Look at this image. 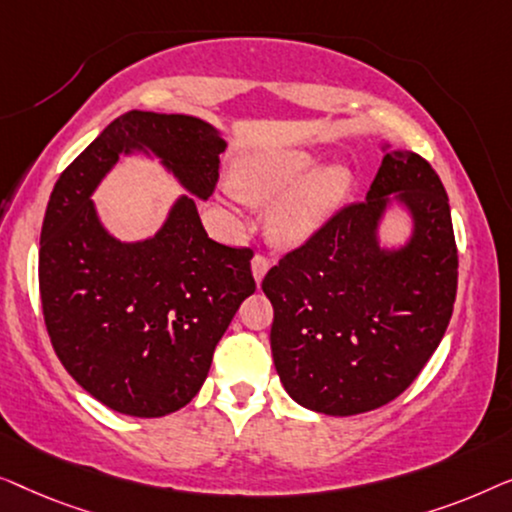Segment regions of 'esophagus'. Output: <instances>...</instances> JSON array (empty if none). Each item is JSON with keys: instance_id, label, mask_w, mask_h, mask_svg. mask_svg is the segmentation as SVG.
I'll use <instances>...</instances> for the list:
<instances>
[{"instance_id": "34e87169", "label": "esophagus", "mask_w": 512, "mask_h": 512, "mask_svg": "<svg viewBox=\"0 0 512 512\" xmlns=\"http://www.w3.org/2000/svg\"><path fill=\"white\" fill-rule=\"evenodd\" d=\"M250 269H253V278L259 285L262 283V278L266 276V271H269V259H266L264 255H255L253 262H250Z\"/></svg>"}]
</instances>
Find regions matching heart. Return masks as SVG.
<instances>
[{
    "instance_id": "1",
    "label": "heart",
    "mask_w": 512,
    "mask_h": 512,
    "mask_svg": "<svg viewBox=\"0 0 512 512\" xmlns=\"http://www.w3.org/2000/svg\"><path fill=\"white\" fill-rule=\"evenodd\" d=\"M320 157L304 148L257 150L243 155L234 167V181L246 199L271 204V239L283 248L311 241L327 225L355 185V176L343 164L318 169Z\"/></svg>"
}]
</instances>
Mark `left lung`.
I'll return each mask as SVG.
<instances>
[{
	"mask_svg": "<svg viewBox=\"0 0 512 512\" xmlns=\"http://www.w3.org/2000/svg\"><path fill=\"white\" fill-rule=\"evenodd\" d=\"M383 150L366 201L338 211L262 283L280 383L315 413L357 415L397 399L455 306L457 246L441 178L410 150ZM392 205L411 220L401 247L379 241Z\"/></svg>",
	"mask_w": 512,
	"mask_h": 512,
	"instance_id": "left-lung-1",
	"label": "left lung"
}]
</instances>
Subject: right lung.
I'll use <instances>...</instances> for the list:
<instances>
[{"instance_id": "obj_1", "label": "right lung", "mask_w": 512, "mask_h": 512, "mask_svg": "<svg viewBox=\"0 0 512 512\" xmlns=\"http://www.w3.org/2000/svg\"><path fill=\"white\" fill-rule=\"evenodd\" d=\"M225 148L218 129L194 115L129 111L62 171L50 194L39 248L43 320L69 376L115 413L162 417L187 406L215 345L255 292L253 253L208 239L193 199L213 194ZM129 154L160 159L188 192L139 242L113 237L91 201Z\"/></svg>"}]
</instances>
